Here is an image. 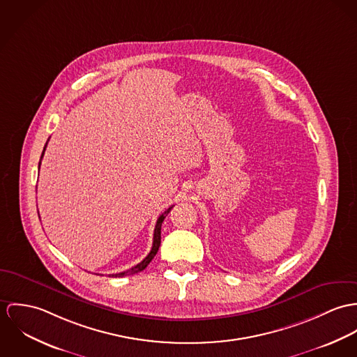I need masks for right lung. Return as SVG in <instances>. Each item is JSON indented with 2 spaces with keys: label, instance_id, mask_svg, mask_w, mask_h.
Segmentation results:
<instances>
[{
  "label": "right lung",
  "instance_id": "add662e5",
  "mask_svg": "<svg viewBox=\"0 0 357 357\" xmlns=\"http://www.w3.org/2000/svg\"><path fill=\"white\" fill-rule=\"evenodd\" d=\"M46 145H47V142H46ZM46 145H45V148H43V152H42V155H40V159L43 158V153H45ZM40 165H38V167H40ZM172 206H174V205H171L167 211H164V212L160 215L158 222H156L155 234H153V245H152V249H151L149 255H148V256H146L141 263H138L137 266H134L132 268H130V270H127V271H123V273H119V274H112L111 277L120 278L124 277V275H128V274H137V273H139V271H142V270H145V268L148 267V264L152 261V259L156 256V253H158V250H159L160 242H161V225H162V220L165 219V216H167V215L169 213V211L172 209Z\"/></svg>",
  "mask_w": 357,
  "mask_h": 357
}]
</instances>
